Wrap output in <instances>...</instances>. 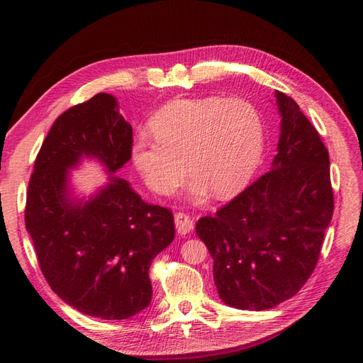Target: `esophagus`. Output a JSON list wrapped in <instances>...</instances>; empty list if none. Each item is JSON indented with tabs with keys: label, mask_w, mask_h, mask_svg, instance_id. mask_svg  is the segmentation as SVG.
I'll return each instance as SVG.
<instances>
[{
	"label": "esophagus",
	"mask_w": 363,
	"mask_h": 363,
	"mask_svg": "<svg viewBox=\"0 0 363 363\" xmlns=\"http://www.w3.org/2000/svg\"><path fill=\"white\" fill-rule=\"evenodd\" d=\"M174 220H176V228H177L179 234H182V235L191 233L194 228V219L187 213H183V211L176 213Z\"/></svg>",
	"instance_id": "1"
}]
</instances>
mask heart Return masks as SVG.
Returning <instances> with one entry per match:
<instances>
[{
    "label": "heart",
    "mask_w": 363,
    "mask_h": 363,
    "mask_svg": "<svg viewBox=\"0 0 363 363\" xmlns=\"http://www.w3.org/2000/svg\"><path fill=\"white\" fill-rule=\"evenodd\" d=\"M155 140L132 145V162L150 191L169 195L192 174L191 196L225 198L242 191L264 150L259 111L242 97L176 99L150 120Z\"/></svg>",
    "instance_id": "obj_1"
}]
</instances>
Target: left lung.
Masks as SVG:
<instances>
[{
	"mask_svg": "<svg viewBox=\"0 0 363 363\" xmlns=\"http://www.w3.org/2000/svg\"><path fill=\"white\" fill-rule=\"evenodd\" d=\"M274 97L281 135L272 169L195 227L219 297L237 309H270L301 290L333 215L328 148L291 97Z\"/></svg>",
	"mask_w": 363,
	"mask_h": 363,
	"instance_id": "obj_1",
	"label": "left lung"
}]
</instances>
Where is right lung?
<instances>
[{
  "mask_svg": "<svg viewBox=\"0 0 363 363\" xmlns=\"http://www.w3.org/2000/svg\"><path fill=\"white\" fill-rule=\"evenodd\" d=\"M132 126L114 96L99 93L55 120L28 183L25 227L49 286L82 314L124 320L152 302L148 270L174 240L171 210L147 204L114 174L132 157ZM96 158L108 183L73 197L69 169Z\"/></svg>",
  "mask_w": 363,
  "mask_h": 363,
  "instance_id": "add662e5",
  "label": "right lung"
}]
</instances>
